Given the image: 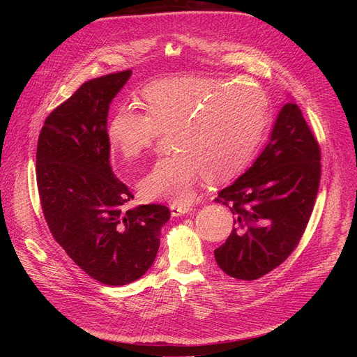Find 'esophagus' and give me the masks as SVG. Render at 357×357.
<instances>
[{"label":"esophagus","mask_w":357,"mask_h":357,"mask_svg":"<svg viewBox=\"0 0 357 357\" xmlns=\"http://www.w3.org/2000/svg\"><path fill=\"white\" fill-rule=\"evenodd\" d=\"M190 211H192V205H191V204H186V202H175V204L171 205V214H172L174 217L188 214Z\"/></svg>","instance_id":"obj_1"}]
</instances>
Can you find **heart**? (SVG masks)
I'll list each match as a JSON object with an SVG mask.
<instances>
[{"label": "heart", "mask_w": 357, "mask_h": 357, "mask_svg": "<svg viewBox=\"0 0 357 357\" xmlns=\"http://www.w3.org/2000/svg\"><path fill=\"white\" fill-rule=\"evenodd\" d=\"M146 111L124 105L108 124L111 147L126 159L143 155L162 131L175 153L158 159L140 182L144 195L174 202L194 198L198 182L227 181L250 162L268 124L269 102L253 82L182 77L142 92Z\"/></svg>", "instance_id": "1"}]
</instances>
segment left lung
<instances>
[{"mask_svg":"<svg viewBox=\"0 0 357 357\" xmlns=\"http://www.w3.org/2000/svg\"><path fill=\"white\" fill-rule=\"evenodd\" d=\"M320 160V146L301 109L287 102L264 152L215 198L234 215L231 234L214 250L220 269L236 279L255 280L288 259L314 208Z\"/></svg>","mask_w":357,"mask_h":357,"instance_id":"left-lung-1","label":"left lung"}]
</instances>
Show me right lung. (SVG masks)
<instances>
[{"mask_svg": "<svg viewBox=\"0 0 357 357\" xmlns=\"http://www.w3.org/2000/svg\"><path fill=\"white\" fill-rule=\"evenodd\" d=\"M130 75L82 84L47 116L36 153L37 188L53 238L85 273L109 287L135 282L149 271L171 217L162 204L127 208L133 194L109 165L108 108Z\"/></svg>", "mask_w": 357, "mask_h": 357, "instance_id": "1", "label": "right lung"}]
</instances>
